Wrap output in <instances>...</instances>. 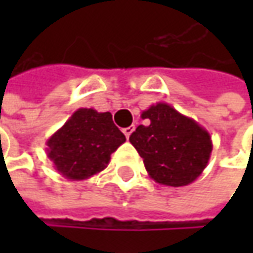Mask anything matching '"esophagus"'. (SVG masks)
Segmentation results:
<instances>
[{"label": "esophagus", "instance_id": "34e87169", "mask_svg": "<svg viewBox=\"0 0 253 253\" xmlns=\"http://www.w3.org/2000/svg\"><path fill=\"white\" fill-rule=\"evenodd\" d=\"M133 129H135V126H133V125L128 126V128H125V129H124V133H125V136H126V138H129V136H131V133L133 132Z\"/></svg>", "mask_w": 253, "mask_h": 253}]
</instances>
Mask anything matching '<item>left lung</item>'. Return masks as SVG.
<instances>
[{"instance_id":"1","label":"left lung","mask_w":253,"mask_h":253,"mask_svg":"<svg viewBox=\"0 0 253 253\" xmlns=\"http://www.w3.org/2000/svg\"><path fill=\"white\" fill-rule=\"evenodd\" d=\"M129 142L143 159L148 174L159 184L181 187L207 168L212 151L209 131L166 102H156L141 114Z\"/></svg>"}]
</instances>
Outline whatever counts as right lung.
I'll list each match as a JSON object with an SVG mask.
<instances>
[{"label": "right lung", "instance_id": "obj_1", "mask_svg": "<svg viewBox=\"0 0 253 253\" xmlns=\"http://www.w3.org/2000/svg\"><path fill=\"white\" fill-rule=\"evenodd\" d=\"M125 139L111 112L79 108L60 129L47 139V158L53 168L69 180H84L107 168L111 153Z\"/></svg>", "mask_w": 253, "mask_h": 253}]
</instances>
